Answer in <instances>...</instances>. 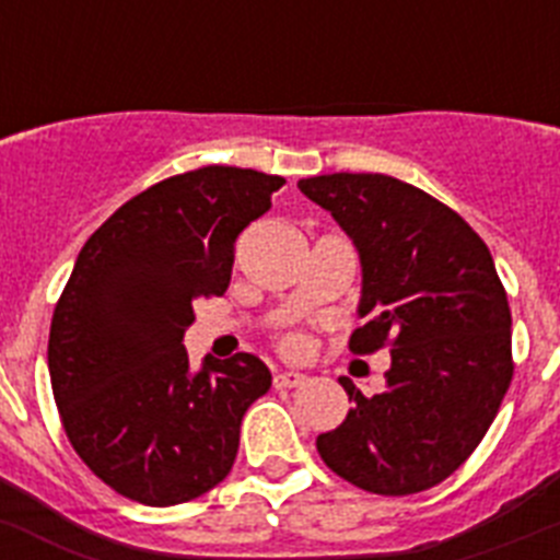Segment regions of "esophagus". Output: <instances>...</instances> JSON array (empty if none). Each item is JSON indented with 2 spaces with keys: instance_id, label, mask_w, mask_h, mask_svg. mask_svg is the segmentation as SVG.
<instances>
[{
  "instance_id": "34e87169",
  "label": "esophagus",
  "mask_w": 560,
  "mask_h": 560,
  "mask_svg": "<svg viewBox=\"0 0 560 560\" xmlns=\"http://www.w3.org/2000/svg\"><path fill=\"white\" fill-rule=\"evenodd\" d=\"M305 375L294 373V370H283V373H275V387L277 389H291V387H303Z\"/></svg>"
}]
</instances>
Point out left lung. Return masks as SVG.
<instances>
[{
    "label": "left lung",
    "mask_w": 560,
    "mask_h": 560,
    "mask_svg": "<svg viewBox=\"0 0 560 560\" xmlns=\"http://www.w3.org/2000/svg\"><path fill=\"white\" fill-rule=\"evenodd\" d=\"M296 187L359 252L364 325L350 350L389 345L387 389L316 438L330 471L381 497L452 477L479 446L511 387V308L482 237L452 207L384 173H325Z\"/></svg>",
    "instance_id": "obj_1"
}]
</instances>
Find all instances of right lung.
Masks as SVG:
<instances>
[{"instance_id":"add662e5","label":"right lung","mask_w":560,"mask_h":560,"mask_svg":"<svg viewBox=\"0 0 560 560\" xmlns=\"http://www.w3.org/2000/svg\"><path fill=\"white\" fill-rule=\"evenodd\" d=\"M283 176L210 165L148 187L89 237L49 328V381L78 457L153 508L190 502L230 474L241 420L271 373L252 353L182 345L192 303L224 294L235 241Z\"/></svg>"}]
</instances>
